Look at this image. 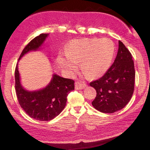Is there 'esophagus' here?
<instances>
[{
	"label": "esophagus",
	"instance_id": "esophagus-1",
	"mask_svg": "<svg viewBox=\"0 0 150 150\" xmlns=\"http://www.w3.org/2000/svg\"><path fill=\"white\" fill-rule=\"evenodd\" d=\"M87 87V85L81 82H75V87L76 90H81Z\"/></svg>",
	"mask_w": 150,
	"mask_h": 150
}]
</instances>
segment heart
<instances>
[{
  "label": "heart",
  "instance_id": "1",
  "mask_svg": "<svg viewBox=\"0 0 150 150\" xmlns=\"http://www.w3.org/2000/svg\"><path fill=\"white\" fill-rule=\"evenodd\" d=\"M115 47L108 38H85L73 41L67 51V56L58 57L61 66L75 73L81 62V68L91 78L101 77L110 67Z\"/></svg>",
  "mask_w": 150,
  "mask_h": 150
}]
</instances>
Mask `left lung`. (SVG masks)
I'll return each instance as SVG.
<instances>
[{
  "label": "left lung",
  "instance_id": "obj_1",
  "mask_svg": "<svg viewBox=\"0 0 150 150\" xmlns=\"http://www.w3.org/2000/svg\"><path fill=\"white\" fill-rule=\"evenodd\" d=\"M135 69L129 50L118 41L117 55L102 77L90 83L96 91L92 105L103 113H113L126 106L134 90Z\"/></svg>",
  "mask_w": 150,
  "mask_h": 150
}]
</instances>
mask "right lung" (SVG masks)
Masks as SVG:
<instances>
[{"label": "right lung", "instance_id": "obj_1", "mask_svg": "<svg viewBox=\"0 0 150 150\" xmlns=\"http://www.w3.org/2000/svg\"><path fill=\"white\" fill-rule=\"evenodd\" d=\"M49 34H42L33 39L22 51L20 60L25 54L40 49ZM74 81L53 74L50 82L44 88L28 91L20 81L18 63L15 69V88L21 107L30 117L40 121H48L61 113L67 103V96L74 90Z\"/></svg>", "mask_w": 150, "mask_h": 150}]
</instances>
